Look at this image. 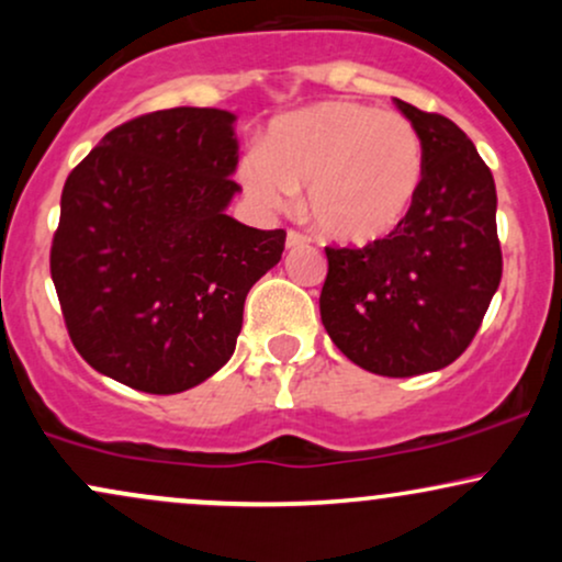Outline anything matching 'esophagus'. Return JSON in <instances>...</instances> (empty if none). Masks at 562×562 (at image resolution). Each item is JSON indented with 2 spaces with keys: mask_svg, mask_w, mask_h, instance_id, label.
<instances>
[{
  "mask_svg": "<svg viewBox=\"0 0 562 562\" xmlns=\"http://www.w3.org/2000/svg\"><path fill=\"white\" fill-rule=\"evenodd\" d=\"M285 245H288V248H303V245H308V237L299 229H290Z\"/></svg>",
  "mask_w": 562,
  "mask_h": 562,
  "instance_id": "34e87169",
  "label": "esophagus"
}]
</instances>
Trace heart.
<instances>
[{
	"label": "heart",
	"mask_w": 562,
	"mask_h": 562,
	"mask_svg": "<svg viewBox=\"0 0 562 562\" xmlns=\"http://www.w3.org/2000/svg\"><path fill=\"white\" fill-rule=\"evenodd\" d=\"M425 179V145L406 115L327 100L277 115L261 153L240 164L245 195L263 211L306 187L312 224L335 243L389 237L415 209Z\"/></svg>",
	"instance_id": "1"
}]
</instances>
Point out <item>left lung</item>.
<instances>
[{
	"instance_id": "8db88e82",
	"label": "left lung",
	"mask_w": 562,
	"mask_h": 562,
	"mask_svg": "<svg viewBox=\"0 0 562 562\" xmlns=\"http://www.w3.org/2000/svg\"><path fill=\"white\" fill-rule=\"evenodd\" d=\"M425 179L402 227L364 248H325L319 314L333 344L367 372L412 378L454 362L502 280L496 187L454 121L409 102Z\"/></svg>"
}]
</instances>
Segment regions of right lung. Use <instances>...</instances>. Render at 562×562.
Returning a JSON list of instances; mask_svg holds the SVG:
<instances>
[{
	"label": "right lung",
	"mask_w": 562,
	"mask_h": 562,
	"mask_svg": "<svg viewBox=\"0 0 562 562\" xmlns=\"http://www.w3.org/2000/svg\"><path fill=\"white\" fill-rule=\"evenodd\" d=\"M235 169V113L171 108L115 126L68 173L49 269L97 372L166 396L229 362L245 295L285 250V229L227 216Z\"/></svg>",
	"instance_id": "1"
}]
</instances>
